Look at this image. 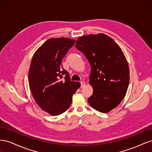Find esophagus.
I'll return each instance as SVG.
<instances>
[{"label": "esophagus", "mask_w": 152, "mask_h": 152, "mask_svg": "<svg viewBox=\"0 0 152 152\" xmlns=\"http://www.w3.org/2000/svg\"><path fill=\"white\" fill-rule=\"evenodd\" d=\"M85 82H83V81H81L80 82V87L81 88H82V87H84V86H85Z\"/></svg>", "instance_id": "esophagus-1"}]
</instances>
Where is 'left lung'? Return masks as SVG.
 Segmentation results:
<instances>
[{"label":"left lung","mask_w":152,"mask_h":152,"mask_svg":"<svg viewBox=\"0 0 152 152\" xmlns=\"http://www.w3.org/2000/svg\"><path fill=\"white\" fill-rule=\"evenodd\" d=\"M75 48L91 68L89 83L93 94L88 98L89 104L102 113L111 111L124 99L129 83V69L122 49L103 34L80 37Z\"/></svg>","instance_id":"left-lung-1"}]
</instances>
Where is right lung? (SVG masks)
<instances>
[{
    "mask_svg": "<svg viewBox=\"0 0 152 152\" xmlns=\"http://www.w3.org/2000/svg\"><path fill=\"white\" fill-rule=\"evenodd\" d=\"M75 40L49 39L34 54L28 72L30 88L36 103L52 115L67 110L72 96L79 88V82L71 81L63 68L61 61Z\"/></svg>",
    "mask_w": 152,
    "mask_h": 152,
    "instance_id": "obj_1",
    "label": "right lung"
}]
</instances>
